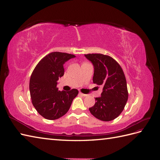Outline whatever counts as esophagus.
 I'll return each mask as SVG.
<instances>
[{
    "label": "esophagus",
    "mask_w": 160,
    "mask_h": 160,
    "mask_svg": "<svg viewBox=\"0 0 160 160\" xmlns=\"http://www.w3.org/2000/svg\"><path fill=\"white\" fill-rule=\"evenodd\" d=\"M79 94L80 95H81V96H83V97H86V96H87L86 94H84V93H81V92H79Z\"/></svg>",
    "instance_id": "esophagus-1"
}]
</instances>
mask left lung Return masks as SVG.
<instances>
[{"instance_id": "left-lung-1", "label": "left lung", "mask_w": 160, "mask_h": 160, "mask_svg": "<svg viewBox=\"0 0 160 160\" xmlns=\"http://www.w3.org/2000/svg\"><path fill=\"white\" fill-rule=\"evenodd\" d=\"M94 66L93 83L103 87L95 105L89 108L94 117L103 122L117 118L128 99L126 79L120 65L113 58L100 53L85 54Z\"/></svg>"}]
</instances>
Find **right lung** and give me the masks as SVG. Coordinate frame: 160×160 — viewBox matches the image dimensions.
Here are the masks:
<instances>
[{
	"label": "right lung",
	"mask_w": 160,
	"mask_h": 160,
	"mask_svg": "<svg viewBox=\"0 0 160 160\" xmlns=\"http://www.w3.org/2000/svg\"><path fill=\"white\" fill-rule=\"evenodd\" d=\"M75 56L61 52H52L38 62L30 79L29 90L32 103L37 112L47 119H59L69 111L79 91H59V77L64 75L63 64Z\"/></svg>",
	"instance_id": "obj_1"
}]
</instances>
